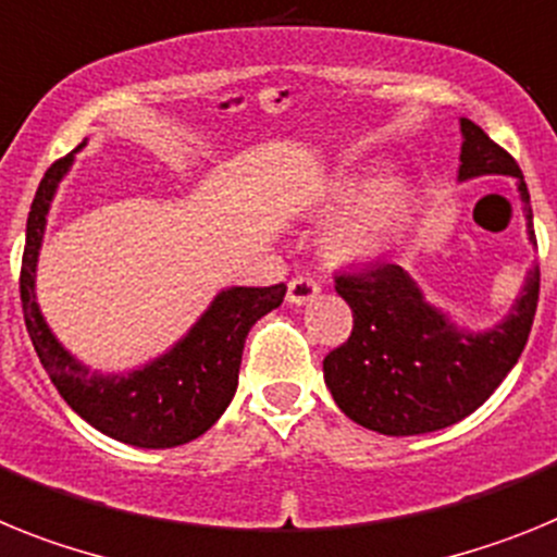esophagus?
I'll list each match as a JSON object with an SVG mask.
<instances>
[{
    "mask_svg": "<svg viewBox=\"0 0 557 557\" xmlns=\"http://www.w3.org/2000/svg\"><path fill=\"white\" fill-rule=\"evenodd\" d=\"M319 294V283L308 274H299V277L288 280V302L292 306H306Z\"/></svg>",
    "mask_w": 557,
    "mask_h": 557,
    "instance_id": "1",
    "label": "esophagus"
}]
</instances>
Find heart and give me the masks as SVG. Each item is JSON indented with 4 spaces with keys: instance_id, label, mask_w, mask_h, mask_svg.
<instances>
[{
    "instance_id": "heart-1",
    "label": "heart",
    "mask_w": 557,
    "mask_h": 557,
    "mask_svg": "<svg viewBox=\"0 0 557 557\" xmlns=\"http://www.w3.org/2000/svg\"><path fill=\"white\" fill-rule=\"evenodd\" d=\"M361 187L359 176L342 178L336 187V198L356 196ZM406 212V187L393 178L375 182L367 187L350 207H347L325 235V249L338 263L375 258L393 238Z\"/></svg>"
}]
</instances>
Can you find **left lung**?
Returning <instances> with one entry per match:
<instances>
[{
    "label": "left lung",
    "mask_w": 557,
    "mask_h": 557,
    "mask_svg": "<svg viewBox=\"0 0 557 557\" xmlns=\"http://www.w3.org/2000/svg\"><path fill=\"white\" fill-rule=\"evenodd\" d=\"M459 178L485 173L519 178L527 232L535 240L530 193L516 159L471 120H459ZM333 280L352 311V331L322 361L325 384L347 418L393 437L446 429L491 398L524 350L541 285L535 265L499 325L466 333L425 302L398 263L375 260Z\"/></svg>",
    "instance_id": "left-lung-1"
}]
</instances>
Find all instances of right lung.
Masks as SVG:
<instances>
[{
  "mask_svg": "<svg viewBox=\"0 0 557 557\" xmlns=\"http://www.w3.org/2000/svg\"><path fill=\"white\" fill-rule=\"evenodd\" d=\"M84 145H77L75 151ZM70 164L72 153L50 164L27 215L18 292L33 347L61 398L98 432L139 448H173L190 443L201 437L230 406L238 389L246 336L260 317L283 302L285 285L226 288L212 299L205 317L176 347L143 370L128 375L89 372L58 345L36 302V263L45 238L47 210Z\"/></svg>",
  "mask_w": 557,
  "mask_h": 557,
  "instance_id": "1",
  "label": "right lung"
}]
</instances>
